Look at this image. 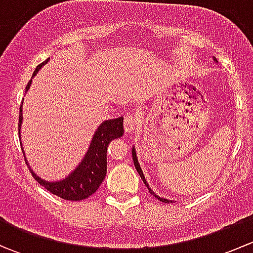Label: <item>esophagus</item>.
<instances>
[{
	"label": "esophagus",
	"instance_id": "obj_1",
	"mask_svg": "<svg viewBox=\"0 0 253 253\" xmlns=\"http://www.w3.org/2000/svg\"><path fill=\"white\" fill-rule=\"evenodd\" d=\"M137 126H138V116L134 114H127L124 120L125 131L127 133H131V132H133L137 128Z\"/></svg>",
	"mask_w": 253,
	"mask_h": 253
}]
</instances>
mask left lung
I'll return each mask as SVG.
<instances>
[{
  "label": "left lung",
  "instance_id": "obj_1",
  "mask_svg": "<svg viewBox=\"0 0 253 253\" xmlns=\"http://www.w3.org/2000/svg\"><path fill=\"white\" fill-rule=\"evenodd\" d=\"M214 61H215L216 62V60L215 58H214ZM132 158H133V163H134V168H136V170L137 171H138V174H139V176H141V178L143 180V182H144V185L147 186L148 187V190H149V192L152 193L153 196H154V197H157L158 200L160 201V202H164V203H170L171 202L172 203V201H170V200H167V198H163V197H159V196L158 195H155L154 192H153V190H150V187H149V185H148V182L147 181H145V177H144V175H143V171H142V169H141V167H139V163H138V159H137V155H136V149H134V148H132Z\"/></svg>",
  "mask_w": 253,
  "mask_h": 253
}]
</instances>
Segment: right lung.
<instances>
[{"mask_svg": "<svg viewBox=\"0 0 253 253\" xmlns=\"http://www.w3.org/2000/svg\"><path fill=\"white\" fill-rule=\"evenodd\" d=\"M48 58L40 63L37 68H35L33 77L39 72L40 68L47 63ZM30 84H32V79L29 81L28 85L25 86V91L29 90ZM23 104V103H22ZM23 115H22V105L19 109V124H18V129L20 133V126H22ZM124 134V117H117L114 120H106L104 121L98 129L94 133L91 143L89 145V149L86 150L85 155H84L83 160L81 164L71 172L67 177L63 180L55 181V182H48L46 180H42L39 177L32 168L29 167L30 171H32L33 177L42 186L50 191L53 195L58 196V197L63 198L67 201H82L88 198L89 196L93 195L101 182L104 181L106 176V152H108V145L110 144L112 139L120 138ZM20 137V134H19ZM22 152L25 153L22 148ZM25 163L28 164L27 158H25Z\"/></svg>", "mask_w": 253, "mask_h": 253, "instance_id": "obj_1", "label": "right lung"}]
</instances>
